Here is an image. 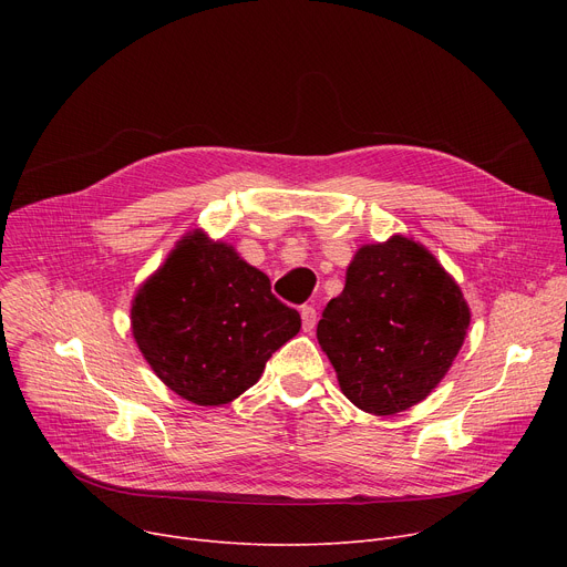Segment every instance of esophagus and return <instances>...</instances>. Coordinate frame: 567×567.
I'll return each instance as SVG.
<instances>
[{
  "instance_id": "obj_1",
  "label": "esophagus",
  "mask_w": 567,
  "mask_h": 567,
  "mask_svg": "<svg viewBox=\"0 0 567 567\" xmlns=\"http://www.w3.org/2000/svg\"><path fill=\"white\" fill-rule=\"evenodd\" d=\"M301 319H303V331L310 333L315 329V323H317V310L312 306H303L301 308Z\"/></svg>"
}]
</instances>
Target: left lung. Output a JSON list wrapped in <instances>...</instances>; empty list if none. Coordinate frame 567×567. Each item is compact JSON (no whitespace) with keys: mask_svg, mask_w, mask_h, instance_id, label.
I'll return each mask as SVG.
<instances>
[{"mask_svg":"<svg viewBox=\"0 0 567 567\" xmlns=\"http://www.w3.org/2000/svg\"><path fill=\"white\" fill-rule=\"evenodd\" d=\"M471 312L460 285L421 244L395 234L359 248L317 340L347 400L393 415L425 400L460 353Z\"/></svg>","mask_w":567,"mask_h":567,"instance_id":"obj_1","label":"left lung"}]
</instances>
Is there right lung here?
<instances>
[{
  "instance_id": "add662e5",
  "label": "right lung",
  "mask_w": 567,
  "mask_h": 567,
  "mask_svg": "<svg viewBox=\"0 0 567 567\" xmlns=\"http://www.w3.org/2000/svg\"><path fill=\"white\" fill-rule=\"evenodd\" d=\"M133 338L169 391L199 406L246 393L301 315L271 293V280L238 252L188 231L131 303Z\"/></svg>"
}]
</instances>
